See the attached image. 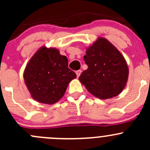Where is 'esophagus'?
<instances>
[{"instance_id":"obj_1","label":"esophagus","mask_w":150,"mask_h":150,"mask_svg":"<svg viewBox=\"0 0 150 150\" xmlns=\"http://www.w3.org/2000/svg\"><path fill=\"white\" fill-rule=\"evenodd\" d=\"M75 73H76V75H77V77H79L80 75H81V70H78V71H76V72H75Z\"/></svg>"}]
</instances>
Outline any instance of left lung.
I'll list each match as a JSON object with an SVG mask.
<instances>
[{
  "instance_id": "8db88e82",
  "label": "left lung",
  "mask_w": 150,
  "mask_h": 150,
  "mask_svg": "<svg viewBox=\"0 0 150 150\" xmlns=\"http://www.w3.org/2000/svg\"><path fill=\"white\" fill-rule=\"evenodd\" d=\"M84 60L88 69L79 81L89 93L100 99H111L125 88L128 67L121 53L107 39L99 37L86 48Z\"/></svg>"
}]
</instances>
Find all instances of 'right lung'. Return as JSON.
Returning a JSON list of instances; mask_svg holds the SVG:
<instances>
[{
	"mask_svg": "<svg viewBox=\"0 0 150 150\" xmlns=\"http://www.w3.org/2000/svg\"><path fill=\"white\" fill-rule=\"evenodd\" d=\"M23 78L31 97L40 103L53 104L64 96L76 74L57 48L40 47L27 64Z\"/></svg>",
	"mask_w": 150,
	"mask_h": 150,
	"instance_id": "obj_1",
	"label": "right lung"
}]
</instances>
